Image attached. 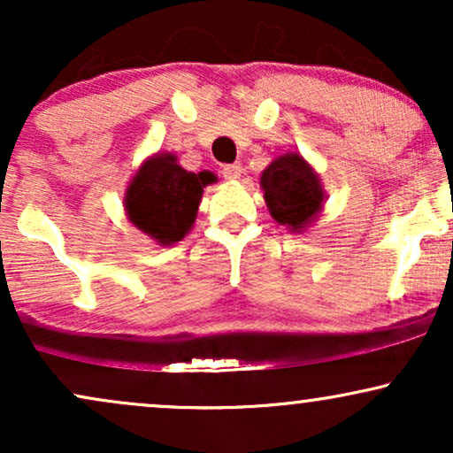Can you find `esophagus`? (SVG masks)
<instances>
[{"instance_id":"34e87169","label":"esophagus","mask_w":453,"mask_h":453,"mask_svg":"<svg viewBox=\"0 0 453 453\" xmlns=\"http://www.w3.org/2000/svg\"><path fill=\"white\" fill-rule=\"evenodd\" d=\"M221 175L223 180H230V181L240 180V175H242V167H240V165H226V167L221 169Z\"/></svg>"}]
</instances>
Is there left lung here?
<instances>
[{
    "instance_id": "8db88e82",
    "label": "left lung",
    "mask_w": 453,
    "mask_h": 453,
    "mask_svg": "<svg viewBox=\"0 0 453 453\" xmlns=\"http://www.w3.org/2000/svg\"><path fill=\"white\" fill-rule=\"evenodd\" d=\"M269 213L280 226L299 232L322 209L324 192L318 175L299 154H284L261 175Z\"/></svg>"
}]
</instances>
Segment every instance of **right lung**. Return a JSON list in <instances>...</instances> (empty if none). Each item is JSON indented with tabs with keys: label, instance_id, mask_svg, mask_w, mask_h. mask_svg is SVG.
<instances>
[{
	"label": "right lung",
	"instance_id": "obj_1",
	"mask_svg": "<svg viewBox=\"0 0 453 453\" xmlns=\"http://www.w3.org/2000/svg\"><path fill=\"white\" fill-rule=\"evenodd\" d=\"M213 181L209 171L190 173L175 163L173 154H157L142 165L127 188L129 221L160 244H173L190 232L203 188Z\"/></svg>",
	"mask_w": 453,
	"mask_h": 453
}]
</instances>
